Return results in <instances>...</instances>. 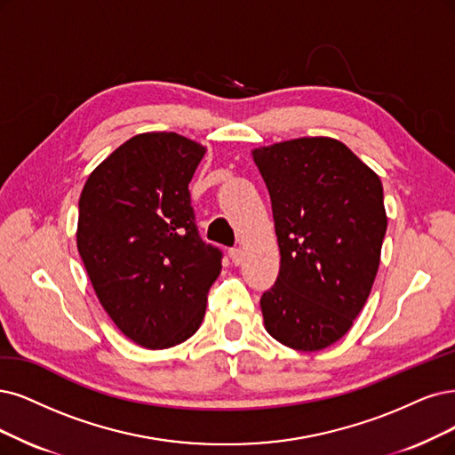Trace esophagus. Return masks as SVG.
Returning a JSON list of instances; mask_svg holds the SVG:
<instances>
[{
  "label": "esophagus",
  "mask_w": 455,
  "mask_h": 455,
  "mask_svg": "<svg viewBox=\"0 0 455 455\" xmlns=\"http://www.w3.org/2000/svg\"><path fill=\"white\" fill-rule=\"evenodd\" d=\"M228 255H230V260L234 262V264H242V260H243V251L240 249V247H232L230 251H228Z\"/></svg>",
  "instance_id": "obj_1"
}]
</instances>
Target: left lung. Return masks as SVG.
Returning <instances> with one entry per match:
<instances>
[{"mask_svg": "<svg viewBox=\"0 0 455 455\" xmlns=\"http://www.w3.org/2000/svg\"><path fill=\"white\" fill-rule=\"evenodd\" d=\"M272 198L281 267L260 298L266 331L301 352L339 341L365 306L388 227L380 178L339 140L253 149Z\"/></svg>", "mask_w": 455, "mask_h": 455, "instance_id": "left-lung-1", "label": "left lung"}]
</instances>
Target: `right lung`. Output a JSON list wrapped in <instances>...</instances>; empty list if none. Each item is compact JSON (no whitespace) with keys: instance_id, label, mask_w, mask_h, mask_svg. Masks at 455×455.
<instances>
[{"instance_id":"add662e5","label":"right lung","mask_w":455,"mask_h":455,"mask_svg":"<svg viewBox=\"0 0 455 455\" xmlns=\"http://www.w3.org/2000/svg\"><path fill=\"white\" fill-rule=\"evenodd\" d=\"M206 148L176 132L129 139L90 174L76 245L100 306L131 341L168 348L202 324L223 253L195 225L189 181Z\"/></svg>"}]
</instances>
